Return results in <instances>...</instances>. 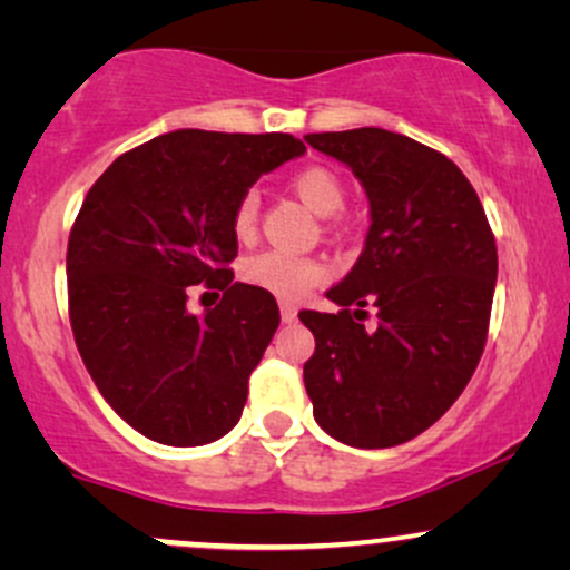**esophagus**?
<instances>
[{"label": "esophagus", "mask_w": 570, "mask_h": 570, "mask_svg": "<svg viewBox=\"0 0 570 570\" xmlns=\"http://www.w3.org/2000/svg\"><path fill=\"white\" fill-rule=\"evenodd\" d=\"M281 318H284L286 324L297 322V307H294L292 303H281Z\"/></svg>", "instance_id": "obj_1"}]
</instances>
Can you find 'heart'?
Returning a JSON list of instances; mask_svg holds the SVG:
<instances>
[{"label": "heart", "mask_w": 570, "mask_h": 570, "mask_svg": "<svg viewBox=\"0 0 570 570\" xmlns=\"http://www.w3.org/2000/svg\"><path fill=\"white\" fill-rule=\"evenodd\" d=\"M292 189L299 200L305 203L311 212L318 217H330L343 208L345 203V187L335 171L324 166L303 168L292 176ZM259 222V198L257 193H246L244 198L235 203L233 208V233L240 240L252 238L257 233ZM240 276L246 284L257 286V289L271 292L273 297L281 299H299L305 297L313 286H318L326 278V267L318 259L297 257V254L271 252L254 254L240 265Z\"/></svg>", "instance_id": "obj_1"}]
</instances>
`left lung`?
<instances>
[{"mask_svg":"<svg viewBox=\"0 0 570 570\" xmlns=\"http://www.w3.org/2000/svg\"><path fill=\"white\" fill-rule=\"evenodd\" d=\"M305 141L351 168L372 217L358 263L326 292L340 311L299 313L316 337L305 391L337 442L394 448L434 426L480 364L499 276L493 230L461 168L426 144L383 128ZM367 306L375 331L363 330Z\"/></svg>","mask_w":570,"mask_h":570,"instance_id":"8db88e82","label":"left lung"}]
</instances>
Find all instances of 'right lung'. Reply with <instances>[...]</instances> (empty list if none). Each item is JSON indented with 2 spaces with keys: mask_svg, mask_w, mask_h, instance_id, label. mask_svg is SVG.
Wrapping results in <instances>:
<instances>
[{
  "mask_svg": "<svg viewBox=\"0 0 570 570\" xmlns=\"http://www.w3.org/2000/svg\"><path fill=\"white\" fill-rule=\"evenodd\" d=\"M305 153L289 134L181 128L120 155L85 195L69 233V322L96 389L153 442L225 436L248 396L278 305L233 284V208L259 176ZM219 288L195 317L188 297Z\"/></svg>",
  "mask_w": 570,
  "mask_h": 570,
  "instance_id": "right-lung-1",
  "label": "right lung"
}]
</instances>
